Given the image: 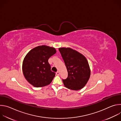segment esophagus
<instances>
[{
  "label": "esophagus",
  "mask_w": 121,
  "mask_h": 121,
  "mask_svg": "<svg viewBox=\"0 0 121 121\" xmlns=\"http://www.w3.org/2000/svg\"><path fill=\"white\" fill-rule=\"evenodd\" d=\"M56 75L59 76V75H60V73H59V72H58V71L56 72Z\"/></svg>",
  "instance_id": "obj_1"
}]
</instances>
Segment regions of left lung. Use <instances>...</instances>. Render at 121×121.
I'll list each match as a JSON object with an SVG mask.
<instances>
[{"label": "left lung", "instance_id": "left-lung-1", "mask_svg": "<svg viewBox=\"0 0 121 121\" xmlns=\"http://www.w3.org/2000/svg\"><path fill=\"white\" fill-rule=\"evenodd\" d=\"M68 72V77L62 79L65 87L78 91L83 88L88 81L91 70L86 57L70 48H59Z\"/></svg>", "mask_w": 121, "mask_h": 121}]
</instances>
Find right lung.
Segmentation results:
<instances>
[{"label":"right lung","instance_id":"add662e5","mask_svg":"<svg viewBox=\"0 0 121 121\" xmlns=\"http://www.w3.org/2000/svg\"><path fill=\"white\" fill-rule=\"evenodd\" d=\"M56 52L54 47L42 45L31 49L25 56L22 64L23 73L34 87H44L52 81L56 73L51 70L48 59Z\"/></svg>","mask_w":121,"mask_h":121}]
</instances>
